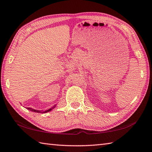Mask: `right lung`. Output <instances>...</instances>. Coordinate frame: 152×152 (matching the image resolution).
<instances>
[{
    "mask_svg": "<svg viewBox=\"0 0 152 152\" xmlns=\"http://www.w3.org/2000/svg\"><path fill=\"white\" fill-rule=\"evenodd\" d=\"M56 104L54 106H53L52 108H50V109H48V110H46V111H42V110H35V109H33V108H27V110H30V111H32V112H37V113H42V114H44V113H46V112H50V111H51V110H52L56 107Z\"/></svg>",
    "mask_w": 152,
    "mask_h": 152,
    "instance_id": "obj_1",
    "label": "right lung"
}]
</instances>
